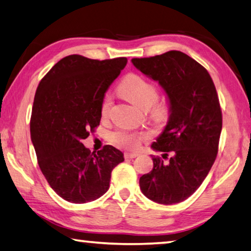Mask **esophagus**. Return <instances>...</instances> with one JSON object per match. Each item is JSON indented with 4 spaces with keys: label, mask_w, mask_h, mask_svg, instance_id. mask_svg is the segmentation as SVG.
I'll return each instance as SVG.
<instances>
[{
    "label": "esophagus",
    "mask_w": 251,
    "mask_h": 251,
    "mask_svg": "<svg viewBox=\"0 0 251 251\" xmlns=\"http://www.w3.org/2000/svg\"><path fill=\"white\" fill-rule=\"evenodd\" d=\"M138 154L137 152H125L124 157L126 159H129V158H135V157H137Z\"/></svg>",
    "instance_id": "34e87169"
}]
</instances>
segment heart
<instances>
[{
  "label": "heart",
  "mask_w": 251,
  "mask_h": 251,
  "mask_svg": "<svg viewBox=\"0 0 251 251\" xmlns=\"http://www.w3.org/2000/svg\"><path fill=\"white\" fill-rule=\"evenodd\" d=\"M120 91L127 100L143 109H148L151 117L156 123L163 124L171 115V106L165 100H158V88L154 83L150 82L143 76L129 74L123 79ZM112 107V97L106 95L100 104V116L106 118L109 115ZM150 138V134L145 131L117 130L112 134V142L115 145L135 150L143 141Z\"/></svg>",
  "instance_id": "heart-1"
}]
</instances>
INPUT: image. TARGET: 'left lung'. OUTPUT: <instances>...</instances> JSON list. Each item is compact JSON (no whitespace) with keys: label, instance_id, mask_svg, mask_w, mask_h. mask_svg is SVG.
Segmentation results:
<instances>
[{"label":"left lung","instance_id":"8db88e82","mask_svg":"<svg viewBox=\"0 0 251 251\" xmlns=\"http://www.w3.org/2000/svg\"><path fill=\"white\" fill-rule=\"evenodd\" d=\"M131 62L158 80L171 104L166 128L151 145L164 152L163 158L151 156L154 167L139 186L155 202L184 201L202 184L217 157L223 114L215 84L205 67L179 50Z\"/></svg>","mask_w":251,"mask_h":251}]
</instances>
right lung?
<instances>
[{
    "mask_svg": "<svg viewBox=\"0 0 251 251\" xmlns=\"http://www.w3.org/2000/svg\"><path fill=\"white\" fill-rule=\"evenodd\" d=\"M127 64L126 57L91 59L69 55L37 86L29 130L41 172L59 197L88 202L107 192L112 171L124 161L117 148L91 152L83 139L100 122V104L109 85Z\"/></svg>",
    "mask_w": 251,
    "mask_h": 251,
    "instance_id": "right-lung-1",
    "label": "right lung"
}]
</instances>
